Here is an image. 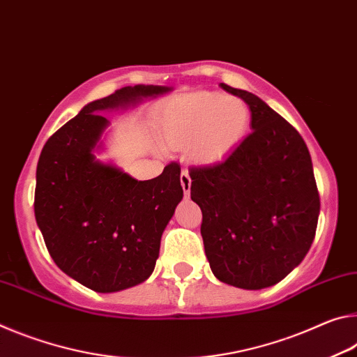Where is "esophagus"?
I'll list each match as a JSON object with an SVG mask.
<instances>
[{
	"label": "esophagus",
	"instance_id": "esophagus-1",
	"mask_svg": "<svg viewBox=\"0 0 357 357\" xmlns=\"http://www.w3.org/2000/svg\"><path fill=\"white\" fill-rule=\"evenodd\" d=\"M180 183H182L185 196H188L190 190H191V177H190V174H188V171H186V169H183L182 175H180Z\"/></svg>",
	"mask_w": 357,
	"mask_h": 357
}]
</instances>
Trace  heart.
<instances>
[{
    "label": "heart",
    "mask_w": 357,
    "mask_h": 357,
    "mask_svg": "<svg viewBox=\"0 0 357 357\" xmlns=\"http://www.w3.org/2000/svg\"><path fill=\"white\" fill-rule=\"evenodd\" d=\"M251 112L247 102L223 93L199 91L174 99L162 112V132L169 145L186 149L204 162L231 153L247 136Z\"/></svg>",
    "instance_id": "heart-1"
}]
</instances>
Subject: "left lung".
I'll list each match as a JSON object with an SVG mask.
<instances>
[{
    "mask_svg": "<svg viewBox=\"0 0 357 357\" xmlns=\"http://www.w3.org/2000/svg\"><path fill=\"white\" fill-rule=\"evenodd\" d=\"M251 110V131L223 161L191 167V199L213 275L242 289L277 284L312 247L319 192L299 132L256 95L226 84Z\"/></svg>",
    "mask_w": 357,
    "mask_h": 357,
    "instance_id": "left-lung-1",
    "label": "left lung"
}]
</instances>
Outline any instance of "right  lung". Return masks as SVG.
I'll return each instance as SVG.
<instances>
[{"label":"right lung","mask_w":357,"mask_h":357,"mask_svg":"<svg viewBox=\"0 0 357 357\" xmlns=\"http://www.w3.org/2000/svg\"><path fill=\"white\" fill-rule=\"evenodd\" d=\"M167 90L125 86L86 104L40 151L34 217L45 247L66 275L96 293H115L150 277L162 231L183 197L178 162L140 182L96 161L93 149L107 126L98 112Z\"/></svg>","instance_id":"add662e5"}]
</instances>
